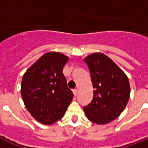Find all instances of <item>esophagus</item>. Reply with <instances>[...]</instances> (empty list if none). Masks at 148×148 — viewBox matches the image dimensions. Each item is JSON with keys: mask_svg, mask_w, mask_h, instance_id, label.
<instances>
[{"mask_svg": "<svg viewBox=\"0 0 148 148\" xmlns=\"http://www.w3.org/2000/svg\"><path fill=\"white\" fill-rule=\"evenodd\" d=\"M73 93H74V95L75 97L77 96V89H74V90H73Z\"/></svg>", "mask_w": 148, "mask_h": 148, "instance_id": "esophagus-1", "label": "esophagus"}]
</instances>
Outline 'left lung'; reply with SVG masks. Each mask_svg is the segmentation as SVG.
Here are the masks:
<instances>
[{
	"label": "left lung",
	"mask_w": 148,
	"mask_h": 148,
	"mask_svg": "<svg viewBox=\"0 0 148 148\" xmlns=\"http://www.w3.org/2000/svg\"><path fill=\"white\" fill-rule=\"evenodd\" d=\"M90 69L93 97L84 107L87 118L97 124H106L121 115L130 97V84L124 71L107 55L93 53L84 58Z\"/></svg>",
	"instance_id": "obj_1"
}]
</instances>
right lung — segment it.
I'll return each mask as SVG.
<instances>
[{"instance_id":"right-lung-1","label":"right lung","mask_w":148,"mask_h":148,"mask_svg":"<svg viewBox=\"0 0 148 148\" xmlns=\"http://www.w3.org/2000/svg\"><path fill=\"white\" fill-rule=\"evenodd\" d=\"M69 57L47 52L23 75L21 96L24 106L38 122L51 124L64 116L74 94L62 73Z\"/></svg>"}]
</instances>
